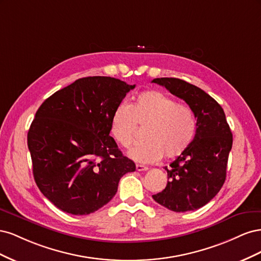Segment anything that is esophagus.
<instances>
[{"mask_svg": "<svg viewBox=\"0 0 261 261\" xmlns=\"http://www.w3.org/2000/svg\"><path fill=\"white\" fill-rule=\"evenodd\" d=\"M136 170L137 171H147L148 170V167H146V165H143V164H136Z\"/></svg>", "mask_w": 261, "mask_h": 261, "instance_id": "obj_1", "label": "esophagus"}]
</instances>
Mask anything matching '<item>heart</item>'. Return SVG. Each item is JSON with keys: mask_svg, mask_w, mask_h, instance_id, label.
<instances>
[{"mask_svg": "<svg viewBox=\"0 0 261 261\" xmlns=\"http://www.w3.org/2000/svg\"><path fill=\"white\" fill-rule=\"evenodd\" d=\"M138 126L145 127L146 140L133 146L128 155L140 163L156 162L163 154L167 159L183 154L192 145L197 128L191 108L158 90L141 92L132 106L121 103L114 109L110 128L118 145L128 147Z\"/></svg>", "mask_w": 261, "mask_h": 261, "instance_id": "heart-1", "label": "heart"}]
</instances>
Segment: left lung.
I'll use <instances>...</instances> for the list:
<instances>
[{
    "label": "left lung",
    "mask_w": 261,
    "mask_h": 261,
    "mask_svg": "<svg viewBox=\"0 0 261 261\" xmlns=\"http://www.w3.org/2000/svg\"><path fill=\"white\" fill-rule=\"evenodd\" d=\"M155 83L183 99L197 118L196 135L186 151L176 158L168 172V184L152 195L161 206L175 212L199 209L223 186L232 132L223 109L208 93L178 78H154Z\"/></svg>",
    "instance_id": "8db88e82"
}]
</instances>
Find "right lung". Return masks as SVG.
Wrapping results in <instances>:
<instances>
[{"label":"right lung","mask_w":261,"mask_h":261,"mask_svg":"<svg viewBox=\"0 0 261 261\" xmlns=\"http://www.w3.org/2000/svg\"><path fill=\"white\" fill-rule=\"evenodd\" d=\"M134 88L113 77H84L38 109L27 136L33 173L60 210L97 211L113 198L121 177L136 170L110 136L114 109Z\"/></svg>","instance_id":"1"}]
</instances>
